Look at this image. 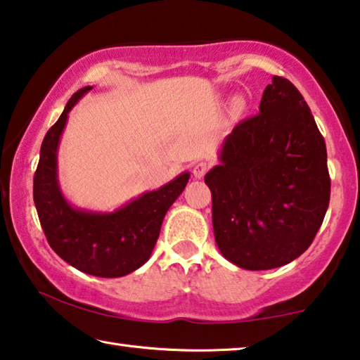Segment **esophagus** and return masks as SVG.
Returning a JSON list of instances; mask_svg holds the SVG:
<instances>
[{"label": "esophagus", "instance_id": "esophagus-1", "mask_svg": "<svg viewBox=\"0 0 360 360\" xmlns=\"http://www.w3.org/2000/svg\"><path fill=\"white\" fill-rule=\"evenodd\" d=\"M207 171H208V163H205V162L195 163L192 167V174L195 176L197 179H202L203 176H205V173H207Z\"/></svg>", "mask_w": 360, "mask_h": 360}]
</instances>
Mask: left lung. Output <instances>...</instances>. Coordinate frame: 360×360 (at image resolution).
I'll return each instance as SVG.
<instances>
[{"instance_id": "left-lung-1", "label": "left lung", "mask_w": 360, "mask_h": 360, "mask_svg": "<svg viewBox=\"0 0 360 360\" xmlns=\"http://www.w3.org/2000/svg\"><path fill=\"white\" fill-rule=\"evenodd\" d=\"M205 176L214 240L242 269L267 271L303 255L330 202L327 149L303 96L274 77L259 113L227 134Z\"/></svg>"}]
</instances>
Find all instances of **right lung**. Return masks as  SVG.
<instances>
[{"instance_id": "add662e5", "label": "right lung", "mask_w": 360, "mask_h": 360, "mask_svg": "<svg viewBox=\"0 0 360 360\" xmlns=\"http://www.w3.org/2000/svg\"><path fill=\"white\" fill-rule=\"evenodd\" d=\"M93 86L72 96L56 124L44 136L33 178V200L51 248L68 264L96 277L115 278L149 261L171 205L189 182L184 171L160 189L144 192L113 211L78 208L59 184L57 150L68 113Z\"/></svg>"}]
</instances>
